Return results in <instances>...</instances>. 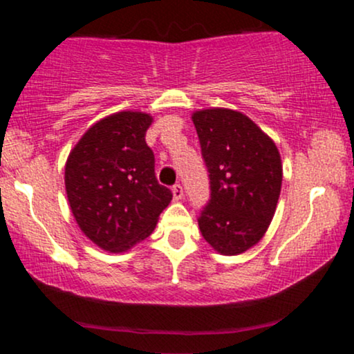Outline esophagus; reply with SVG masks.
<instances>
[{
    "label": "esophagus",
    "instance_id": "34e87169",
    "mask_svg": "<svg viewBox=\"0 0 354 354\" xmlns=\"http://www.w3.org/2000/svg\"><path fill=\"white\" fill-rule=\"evenodd\" d=\"M172 194H174V201H180V198H184V189H182V185L180 184L174 185Z\"/></svg>",
    "mask_w": 354,
    "mask_h": 354
}]
</instances>
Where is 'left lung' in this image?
I'll return each instance as SVG.
<instances>
[{
    "label": "left lung",
    "instance_id": "obj_1",
    "mask_svg": "<svg viewBox=\"0 0 354 354\" xmlns=\"http://www.w3.org/2000/svg\"><path fill=\"white\" fill-rule=\"evenodd\" d=\"M210 178V198L198 215L203 239L223 255L260 242L280 197L275 142L242 112L203 109L192 115Z\"/></svg>",
    "mask_w": 354,
    "mask_h": 354
}]
</instances>
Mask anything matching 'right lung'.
<instances>
[{"instance_id": "obj_1", "label": "right lung", "mask_w": 354, "mask_h": 354, "mask_svg": "<svg viewBox=\"0 0 354 354\" xmlns=\"http://www.w3.org/2000/svg\"><path fill=\"white\" fill-rule=\"evenodd\" d=\"M152 118L124 111L82 136L66 164V192L77 225L97 247L126 252L147 239L172 192L156 177L145 142Z\"/></svg>"}]
</instances>
